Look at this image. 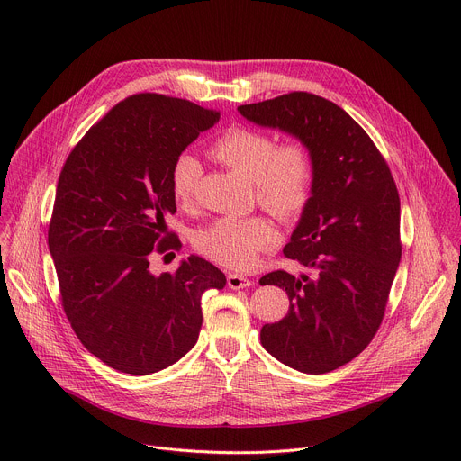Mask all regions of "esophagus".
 I'll list each match as a JSON object with an SVG mask.
<instances>
[{
	"label": "esophagus",
	"mask_w": 461,
	"mask_h": 461,
	"mask_svg": "<svg viewBox=\"0 0 461 461\" xmlns=\"http://www.w3.org/2000/svg\"><path fill=\"white\" fill-rule=\"evenodd\" d=\"M228 286L233 288V290L252 286V279L242 276V274H228Z\"/></svg>",
	"instance_id": "obj_1"
}]
</instances>
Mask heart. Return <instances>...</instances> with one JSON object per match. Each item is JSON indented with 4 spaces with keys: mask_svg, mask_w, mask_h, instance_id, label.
<instances>
[{
    "mask_svg": "<svg viewBox=\"0 0 461 461\" xmlns=\"http://www.w3.org/2000/svg\"><path fill=\"white\" fill-rule=\"evenodd\" d=\"M209 154L252 182L258 202L281 221H296L311 203L316 165L309 147L298 140L277 145L274 136L249 127L226 131ZM202 176L200 161L180 154L169 173L171 193L189 203ZM279 233L265 217H222L196 235L198 252L233 270L252 268L261 254L276 246Z\"/></svg>",
    "mask_w": 461,
    "mask_h": 461,
    "instance_id": "1",
    "label": "heart"
}]
</instances>
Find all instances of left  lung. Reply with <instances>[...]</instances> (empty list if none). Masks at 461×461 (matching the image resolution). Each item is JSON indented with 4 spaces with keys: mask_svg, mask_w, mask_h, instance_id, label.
<instances>
[{
    "mask_svg": "<svg viewBox=\"0 0 461 461\" xmlns=\"http://www.w3.org/2000/svg\"><path fill=\"white\" fill-rule=\"evenodd\" d=\"M239 112L305 143L316 165L311 203L283 248L307 274L259 279L286 290L288 312L261 329L263 348L302 373L351 362L379 330L401 261V200L390 167L340 106L292 92Z\"/></svg>",
    "mask_w": 461,
    "mask_h": 461,
    "instance_id": "left-lung-1",
    "label": "left lung"
}]
</instances>
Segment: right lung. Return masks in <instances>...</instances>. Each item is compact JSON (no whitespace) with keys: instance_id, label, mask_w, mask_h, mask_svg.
Segmentation results:
<instances>
[{"instance_id":"right-lung-1","label":"right lung","mask_w":461,"mask_h":461,"mask_svg":"<svg viewBox=\"0 0 461 461\" xmlns=\"http://www.w3.org/2000/svg\"><path fill=\"white\" fill-rule=\"evenodd\" d=\"M221 113L158 94L115 104L68 156L48 242L64 312L92 355L131 375L178 362L198 340L202 294L226 276L191 256L154 276L149 259L180 240L165 217L176 212L175 159Z\"/></svg>"}]
</instances>
